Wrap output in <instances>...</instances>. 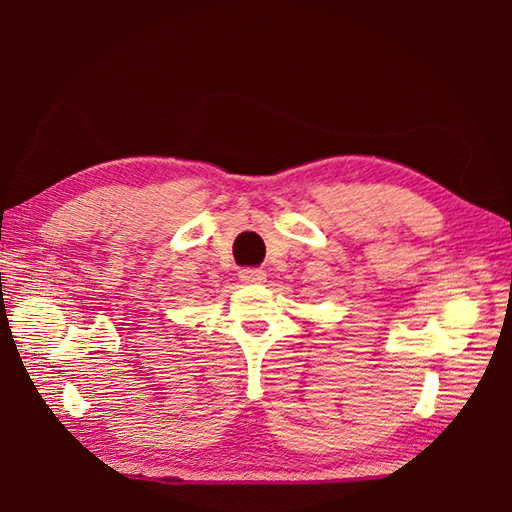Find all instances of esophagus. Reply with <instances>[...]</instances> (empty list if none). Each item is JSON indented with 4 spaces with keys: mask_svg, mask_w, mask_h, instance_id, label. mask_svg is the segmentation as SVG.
<instances>
[{
    "mask_svg": "<svg viewBox=\"0 0 512 512\" xmlns=\"http://www.w3.org/2000/svg\"><path fill=\"white\" fill-rule=\"evenodd\" d=\"M239 277L246 284H262L266 280V273L262 268H244V271H239Z\"/></svg>",
    "mask_w": 512,
    "mask_h": 512,
    "instance_id": "esophagus-1",
    "label": "esophagus"
}]
</instances>
